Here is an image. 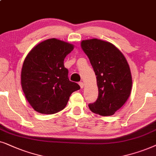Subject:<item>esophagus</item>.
<instances>
[{
  "label": "esophagus",
  "instance_id": "obj_1",
  "mask_svg": "<svg viewBox=\"0 0 156 156\" xmlns=\"http://www.w3.org/2000/svg\"><path fill=\"white\" fill-rule=\"evenodd\" d=\"M79 85H80V88H83V86H84V83H83L82 81H81V82H79Z\"/></svg>",
  "mask_w": 156,
  "mask_h": 156
}]
</instances>
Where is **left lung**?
Returning a JSON list of instances; mask_svg holds the SVG:
<instances>
[{"mask_svg":"<svg viewBox=\"0 0 156 156\" xmlns=\"http://www.w3.org/2000/svg\"><path fill=\"white\" fill-rule=\"evenodd\" d=\"M81 48L88 55L97 78L98 96L88 104L93 113L112 115L126 102L132 88V77L123 53L111 43L98 39L83 41Z\"/></svg>","mask_w":156,"mask_h":156,"instance_id":"left-lung-1","label":"left lung"}]
</instances>
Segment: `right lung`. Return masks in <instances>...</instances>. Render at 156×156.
<instances>
[{"label": "right lung", "mask_w": 156, "mask_h": 156, "mask_svg": "<svg viewBox=\"0 0 156 156\" xmlns=\"http://www.w3.org/2000/svg\"><path fill=\"white\" fill-rule=\"evenodd\" d=\"M73 45L55 38L48 39L35 46L23 64L21 86L28 103L43 114L61 111L70 95L79 90V85L70 81L64 59Z\"/></svg>", "instance_id": "1"}]
</instances>
